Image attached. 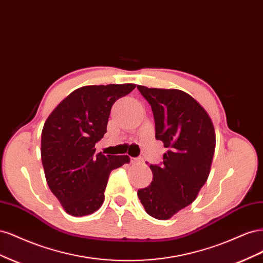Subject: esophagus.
Here are the masks:
<instances>
[{
	"mask_svg": "<svg viewBox=\"0 0 263 263\" xmlns=\"http://www.w3.org/2000/svg\"><path fill=\"white\" fill-rule=\"evenodd\" d=\"M130 162H132V163H141V162H144V159H142L141 157L130 158Z\"/></svg>",
	"mask_w": 263,
	"mask_h": 263,
	"instance_id": "1",
	"label": "esophagus"
}]
</instances>
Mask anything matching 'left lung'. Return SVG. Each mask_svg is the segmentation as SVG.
I'll return each mask as SVG.
<instances>
[{
  "label": "left lung",
  "instance_id": "8db88e82",
  "mask_svg": "<svg viewBox=\"0 0 263 263\" xmlns=\"http://www.w3.org/2000/svg\"><path fill=\"white\" fill-rule=\"evenodd\" d=\"M153 109L157 140L169 150L160 164H149L150 185L138 190L145 211L168 219L192 203L209 178L215 130L209 114L187 93L137 85Z\"/></svg>",
  "mask_w": 263,
  "mask_h": 263
}]
</instances>
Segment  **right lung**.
<instances>
[{"label": "right lung", "instance_id": "add662e5", "mask_svg": "<svg viewBox=\"0 0 263 263\" xmlns=\"http://www.w3.org/2000/svg\"><path fill=\"white\" fill-rule=\"evenodd\" d=\"M135 84L89 85L73 91L53 109L42 132V161L49 189L65 211L85 216L98 211L112 170L128 156L95 154L114 103Z\"/></svg>", "mask_w": 263, "mask_h": 263}]
</instances>
